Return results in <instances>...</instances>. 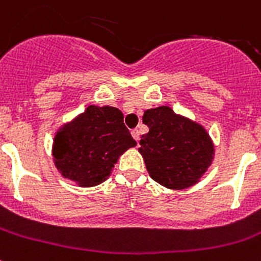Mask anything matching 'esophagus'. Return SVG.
<instances>
[{"label":"esophagus","instance_id":"34e87169","mask_svg":"<svg viewBox=\"0 0 261 261\" xmlns=\"http://www.w3.org/2000/svg\"><path fill=\"white\" fill-rule=\"evenodd\" d=\"M131 135H133V138H134L135 141H139V138H141V134H139V130L138 128H134V130L131 131Z\"/></svg>","mask_w":261,"mask_h":261}]
</instances>
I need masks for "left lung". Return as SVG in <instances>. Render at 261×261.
I'll return each mask as SVG.
<instances>
[{
	"instance_id": "8db88e82",
	"label": "left lung",
	"mask_w": 261,
	"mask_h": 261,
	"mask_svg": "<svg viewBox=\"0 0 261 261\" xmlns=\"http://www.w3.org/2000/svg\"><path fill=\"white\" fill-rule=\"evenodd\" d=\"M139 152L150 177L167 189L181 190L196 185L215 156V146L204 127L161 106L146 110Z\"/></svg>"
}]
</instances>
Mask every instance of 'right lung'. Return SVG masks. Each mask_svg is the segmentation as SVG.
<instances>
[{"label":"right lung","instance_id":"right-lung-1","mask_svg":"<svg viewBox=\"0 0 261 261\" xmlns=\"http://www.w3.org/2000/svg\"><path fill=\"white\" fill-rule=\"evenodd\" d=\"M134 146L120 110L91 105L57 130L52 155L64 178L91 188L109 178L119 156Z\"/></svg>","mask_w":261,"mask_h":261}]
</instances>
